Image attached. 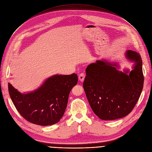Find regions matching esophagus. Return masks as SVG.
Wrapping results in <instances>:
<instances>
[{"mask_svg": "<svg viewBox=\"0 0 152 152\" xmlns=\"http://www.w3.org/2000/svg\"><path fill=\"white\" fill-rule=\"evenodd\" d=\"M79 80H80L81 82H83L85 78V75L84 73H81L79 75Z\"/></svg>", "mask_w": 152, "mask_h": 152, "instance_id": "1", "label": "esophagus"}]
</instances>
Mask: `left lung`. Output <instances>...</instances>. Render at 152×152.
Masks as SVG:
<instances>
[{
    "label": "left lung",
    "mask_w": 152,
    "mask_h": 152,
    "mask_svg": "<svg viewBox=\"0 0 152 152\" xmlns=\"http://www.w3.org/2000/svg\"><path fill=\"white\" fill-rule=\"evenodd\" d=\"M125 56L135 63L131 71L122 72L118 64L105 60H97L86 69L85 93L92 110L102 120L127 115L140 96L144 81L141 56L132 50L127 51Z\"/></svg>",
    "instance_id": "obj_1"
}]
</instances>
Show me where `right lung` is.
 Instances as JSON below:
<instances>
[{
    "label": "right lung",
    "instance_id": "right-lung-1",
    "mask_svg": "<svg viewBox=\"0 0 152 152\" xmlns=\"http://www.w3.org/2000/svg\"><path fill=\"white\" fill-rule=\"evenodd\" d=\"M77 83V76L54 75L46 80L40 87L22 94L8 84L9 92L15 108L25 119L42 126L60 121L67 107L72 88Z\"/></svg>",
    "mask_w": 152,
    "mask_h": 152
}]
</instances>
